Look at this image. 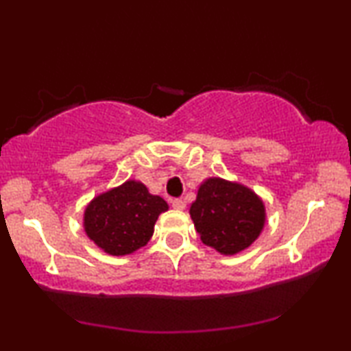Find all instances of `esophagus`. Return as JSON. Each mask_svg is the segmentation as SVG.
I'll return each instance as SVG.
<instances>
[{
    "label": "esophagus",
    "mask_w": 351,
    "mask_h": 351,
    "mask_svg": "<svg viewBox=\"0 0 351 351\" xmlns=\"http://www.w3.org/2000/svg\"><path fill=\"white\" fill-rule=\"evenodd\" d=\"M172 208H174L176 210H184L185 209V201H182L179 198L172 199Z\"/></svg>",
    "instance_id": "34e87169"
}]
</instances>
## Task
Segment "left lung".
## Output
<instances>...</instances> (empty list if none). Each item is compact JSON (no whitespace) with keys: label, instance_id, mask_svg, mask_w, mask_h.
I'll list each match as a JSON object with an SVG mask.
<instances>
[{"label":"left lung","instance_id":"1","mask_svg":"<svg viewBox=\"0 0 351 351\" xmlns=\"http://www.w3.org/2000/svg\"><path fill=\"white\" fill-rule=\"evenodd\" d=\"M190 217L206 246L234 256L258 238L267 214L262 198L249 186L209 177L199 185Z\"/></svg>","mask_w":351,"mask_h":351}]
</instances>
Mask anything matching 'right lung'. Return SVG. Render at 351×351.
Segmentation results:
<instances>
[{"instance_id":"right-lung-1","label":"right lung","mask_w":351,"mask_h":351,"mask_svg":"<svg viewBox=\"0 0 351 351\" xmlns=\"http://www.w3.org/2000/svg\"><path fill=\"white\" fill-rule=\"evenodd\" d=\"M169 206L142 182L124 184L95 196L84 209L83 227L90 241L110 256H128L145 246L158 215Z\"/></svg>"}]
</instances>
